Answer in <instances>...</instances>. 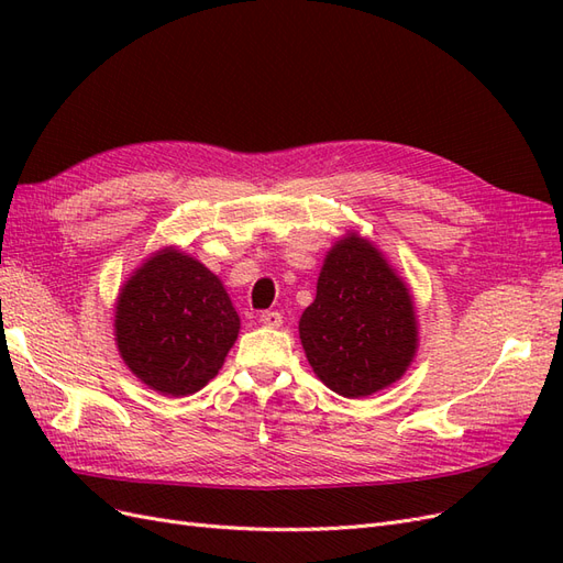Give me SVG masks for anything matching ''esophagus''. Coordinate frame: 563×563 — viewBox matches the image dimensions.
Listing matches in <instances>:
<instances>
[{"mask_svg":"<svg viewBox=\"0 0 563 563\" xmlns=\"http://www.w3.org/2000/svg\"><path fill=\"white\" fill-rule=\"evenodd\" d=\"M261 323H263V327H267V329H279L282 323H284V317L277 310H267V312L261 314Z\"/></svg>","mask_w":563,"mask_h":563,"instance_id":"34e87169","label":"esophagus"}]
</instances>
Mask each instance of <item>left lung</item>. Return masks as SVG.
I'll use <instances>...</instances> for the list:
<instances>
[{
  "mask_svg": "<svg viewBox=\"0 0 563 563\" xmlns=\"http://www.w3.org/2000/svg\"><path fill=\"white\" fill-rule=\"evenodd\" d=\"M298 329L319 380L352 399L399 380L418 340L408 288L360 236L331 249Z\"/></svg>",
  "mask_w": 563,
  "mask_h": 563,
  "instance_id": "1",
  "label": "left lung"
}]
</instances>
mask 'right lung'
Listing matches in <instances>:
<instances>
[{
    "mask_svg": "<svg viewBox=\"0 0 563 563\" xmlns=\"http://www.w3.org/2000/svg\"><path fill=\"white\" fill-rule=\"evenodd\" d=\"M114 317L126 366L168 397L192 395L216 378L240 333V314L220 279L174 249L135 269Z\"/></svg>",
    "mask_w": 563,
    "mask_h": 563,
    "instance_id": "right-lung-1",
    "label": "right lung"
}]
</instances>
